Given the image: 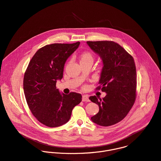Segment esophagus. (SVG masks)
<instances>
[{
	"label": "esophagus",
	"instance_id": "obj_1",
	"mask_svg": "<svg viewBox=\"0 0 161 161\" xmlns=\"http://www.w3.org/2000/svg\"><path fill=\"white\" fill-rule=\"evenodd\" d=\"M82 101L83 102H89L90 99H89V98L87 95H84L82 96Z\"/></svg>",
	"mask_w": 161,
	"mask_h": 161
}]
</instances>
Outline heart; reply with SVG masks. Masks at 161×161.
<instances>
[{
    "instance_id": "obj_1",
    "label": "heart",
    "mask_w": 161,
    "mask_h": 161,
    "mask_svg": "<svg viewBox=\"0 0 161 161\" xmlns=\"http://www.w3.org/2000/svg\"><path fill=\"white\" fill-rule=\"evenodd\" d=\"M94 61V56L90 52H84L80 56V63H92Z\"/></svg>"
}]
</instances>
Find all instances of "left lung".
I'll return each mask as SVG.
<instances>
[{
    "mask_svg": "<svg viewBox=\"0 0 161 161\" xmlns=\"http://www.w3.org/2000/svg\"><path fill=\"white\" fill-rule=\"evenodd\" d=\"M100 56L103 68L97 88L106 93L103 98L95 95L89 99L99 107L92 121L102 126L115 125L128 114L135 103L136 71L133 58L118 43L113 41L86 42Z\"/></svg>",
    "mask_w": 161,
    "mask_h": 161,
    "instance_id": "8db88e82",
    "label": "left lung"
}]
</instances>
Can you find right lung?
Wrapping results in <instances>:
<instances>
[{
    "instance_id": "right-lung-1",
    "label": "right lung",
    "mask_w": 161,
    "mask_h": 161,
    "mask_svg": "<svg viewBox=\"0 0 161 161\" xmlns=\"http://www.w3.org/2000/svg\"><path fill=\"white\" fill-rule=\"evenodd\" d=\"M80 43H52L40 48L25 71L23 89L28 105L36 119L48 127L66 124L74 107L82 100L80 93H61L56 88L66 60Z\"/></svg>"
}]
</instances>
